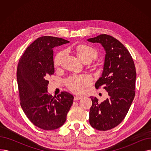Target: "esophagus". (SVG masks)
<instances>
[{
    "label": "esophagus",
    "instance_id": "1",
    "mask_svg": "<svg viewBox=\"0 0 151 151\" xmlns=\"http://www.w3.org/2000/svg\"><path fill=\"white\" fill-rule=\"evenodd\" d=\"M80 99H81V97H80V96H76V97H75V98H74V100H75V101L79 100H80Z\"/></svg>",
    "mask_w": 151,
    "mask_h": 151
}]
</instances>
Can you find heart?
Listing matches in <instances>:
<instances>
[{
    "mask_svg": "<svg viewBox=\"0 0 151 151\" xmlns=\"http://www.w3.org/2000/svg\"><path fill=\"white\" fill-rule=\"evenodd\" d=\"M76 55L83 62H91L98 56V52L93 47L85 44L78 45L74 49ZM65 56V52L62 51L58 52L54 59L55 67L59 68L62 65ZM92 83V78L88 75H73L65 81L67 88L76 93H81L84 89Z\"/></svg>",
    "mask_w": 151,
    "mask_h": 151,
    "instance_id": "obj_1",
    "label": "heart"
}]
</instances>
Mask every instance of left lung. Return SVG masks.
Segmentation results:
<instances>
[{"label":"left lung","mask_w":151,"mask_h":151,"mask_svg":"<svg viewBox=\"0 0 151 151\" xmlns=\"http://www.w3.org/2000/svg\"><path fill=\"white\" fill-rule=\"evenodd\" d=\"M88 41L100 43L106 52L104 70L95 87H104L109 97L101 104L96 97H91L89 112L92 127L106 131L119 124L129 111L135 96V66L127 49L112 36L101 34Z\"/></svg>","instance_id":"obj_1"}]
</instances>
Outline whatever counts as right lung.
<instances>
[{"mask_svg":"<svg viewBox=\"0 0 151 151\" xmlns=\"http://www.w3.org/2000/svg\"><path fill=\"white\" fill-rule=\"evenodd\" d=\"M70 42L43 36L30 45L21 56L17 68L20 104L31 122L45 130L57 129L65 123L73 96L62 92L58 97L47 92V78L54 73L53 49Z\"/></svg>","mask_w":151,"mask_h":151,"instance_id":"1","label":"right lung"}]
</instances>
